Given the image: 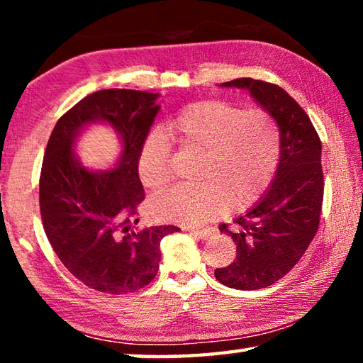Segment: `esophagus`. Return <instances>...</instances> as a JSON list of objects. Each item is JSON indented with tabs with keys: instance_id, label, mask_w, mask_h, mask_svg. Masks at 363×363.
Returning a JSON list of instances; mask_svg holds the SVG:
<instances>
[{
	"instance_id": "1",
	"label": "esophagus",
	"mask_w": 363,
	"mask_h": 363,
	"mask_svg": "<svg viewBox=\"0 0 363 363\" xmlns=\"http://www.w3.org/2000/svg\"><path fill=\"white\" fill-rule=\"evenodd\" d=\"M189 232L192 233V235H195L196 238H201V240H208L211 235V232L205 230V229H189Z\"/></svg>"
}]
</instances>
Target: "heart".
Here are the masks:
<instances>
[{"mask_svg": "<svg viewBox=\"0 0 363 363\" xmlns=\"http://www.w3.org/2000/svg\"><path fill=\"white\" fill-rule=\"evenodd\" d=\"M167 139L201 155V184H181L150 201L152 216L167 223L201 225L223 216L230 205L250 208L266 194L280 163V130L266 110L219 99L192 102L140 147L138 174L152 192L163 190L173 177Z\"/></svg>", "mask_w": 363, "mask_h": 363, "instance_id": "heart-1", "label": "heart"}]
</instances>
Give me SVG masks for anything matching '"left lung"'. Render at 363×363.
<instances>
[{"label":"left lung","mask_w":363,"mask_h":363,"mask_svg":"<svg viewBox=\"0 0 363 363\" xmlns=\"http://www.w3.org/2000/svg\"><path fill=\"white\" fill-rule=\"evenodd\" d=\"M220 86L248 91L280 130V163L272 184L235 219V229L219 225L237 245V257L214 270V277L235 290H261L285 277L315 235L323 200L322 143L309 116L280 86L253 78Z\"/></svg>","instance_id":"obj_1"}]
</instances>
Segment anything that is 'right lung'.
I'll return each mask as SVG.
<instances>
[{
  "label": "right lung",
  "mask_w": 363,
  "mask_h": 363,
  "mask_svg": "<svg viewBox=\"0 0 363 363\" xmlns=\"http://www.w3.org/2000/svg\"><path fill=\"white\" fill-rule=\"evenodd\" d=\"M158 97L134 89L96 91L60 116L49 138L40 177L46 237L73 277L97 291L125 294L149 285L158 272L160 242L179 230L131 225L144 200L138 155L162 108ZM94 124L110 127L121 143L107 170L84 167L76 153L79 138Z\"/></svg>",
  "instance_id": "obj_1"
}]
</instances>
